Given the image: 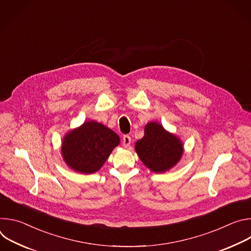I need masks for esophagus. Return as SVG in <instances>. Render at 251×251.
Returning a JSON list of instances; mask_svg holds the SVG:
<instances>
[{
	"mask_svg": "<svg viewBox=\"0 0 251 251\" xmlns=\"http://www.w3.org/2000/svg\"><path fill=\"white\" fill-rule=\"evenodd\" d=\"M122 145L125 147V148H128L130 145H131V137L129 135H125L123 136V139H122Z\"/></svg>",
	"mask_w": 251,
	"mask_h": 251,
	"instance_id": "esophagus-1",
	"label": "esophagus"
}]
</instances>
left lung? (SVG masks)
<instances>
[{
	"label": "left lung",
	"mask_w": 251,
	"mask_h": 251,
	"mask_svg": "<svg viewBox=\"0 0 251 251\" xmlns=\"http://www.w3.org/2000/svg\"><path fill=\"white\" fill-rule=\"evenodd\" d=\"M135 150L152 172L164 173L180 161L184 145L180 138L166 131L161 124L150 122L145 126L144 137L136 142Z\"/></svg>",
	"instance_id": "obj_1"
}]
</instances>
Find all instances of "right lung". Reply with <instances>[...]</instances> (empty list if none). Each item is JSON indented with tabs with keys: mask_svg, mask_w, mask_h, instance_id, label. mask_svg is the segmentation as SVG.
Wrapping results in <instances>:
<instances>
[{
	"mask_svg": "<svg viewBox=\"0 0 251 251\" xmlns=\"http://www.w3.org/2000/svg\"><path fill=\"white\" fill-rule=\"evenodd\" d=\"M119 142V136L111 129L96 121H86L64 136L61 154L70 169L92 174L103 166Z\"/></svg>",
	"mask_w": 251,
	"mask_h": 251,
	"instance_id": "right-lung-1",
	"label": "right lung"
}]
</instances>
